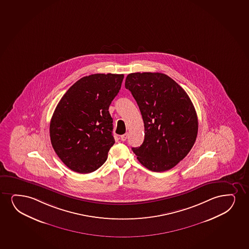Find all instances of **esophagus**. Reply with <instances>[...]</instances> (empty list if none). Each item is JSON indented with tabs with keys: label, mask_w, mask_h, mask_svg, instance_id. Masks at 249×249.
Returning a JSON list of instances; mask_svg holds the SVG:
<instances>
[{
	"label": "esophagus",
	"mask_w": 249,
	"mask_h": 249,
	"mask_svg": "<svg viewBox=\"0 0 249 249\" xmlns=\"http://www.w3.org/2000/svg\"><path fill=\"white\" fill-rule=\"evenodd\" d=\"M127 137H128V134H124V135H122V136H120V139H121L122 142H125L126 140H127Z\"/></svg>",
	"instance_id": "34e87169"
}]
</instances>
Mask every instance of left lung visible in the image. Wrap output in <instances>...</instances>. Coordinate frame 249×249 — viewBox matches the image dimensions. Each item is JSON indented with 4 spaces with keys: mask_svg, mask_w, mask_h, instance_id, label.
<instances>
[{
    "mask_svg": "<svg viewBox=\"0 0 249 249\" xmlns=\"http://www.w3.org/2000/svg\"><path fill=\"white\" fill-rule=\"evenodd\" d=\"M125 89L136 99L145 126L144 142L132 148L139 161L157 173L175 167L198 134L197 113L189 96L162 73H130Z\"/></svg>",
    "mask_w": 249,
    "mask_h": 249,
    "instance_id": "obj_1",
    "label": "left lung"
}]
</instances>
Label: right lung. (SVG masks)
Masks as SVG:
<instances>
[{
  "label": "right lung",
  "instance_id": "obj_1",
  "mask_svg": "<svg viewBox=\"0 0 249 249\" xmlns=\"http://www.w3.org/2000/svg\"><path fill=\"white\" fill-rule=\"evenodd\" d=\"M123 74H93L74 83L55 107L50 125L53 150L71 170L92 173L106 161L114 144L108 107Z\"/></svg>",
  "mask_w": 249,
  "mask_h": 249
}]
</instances>
